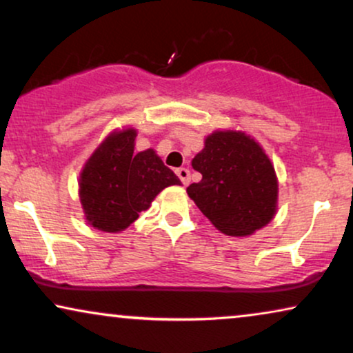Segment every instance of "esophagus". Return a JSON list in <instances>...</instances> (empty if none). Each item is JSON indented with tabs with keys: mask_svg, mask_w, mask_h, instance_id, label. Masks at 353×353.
<instances>
[{
	"mask_svg": "<svg viewBox=\"0 0 353 353\" xmlns=\"http://www.w3.org/2000/svg\"><path fill=\"white\" fill-rule=\"evenodd\" d=\"M176 174L177 176H179V179H181V182L184 185H189L190 184V171L187 168H179L176 171Z\"/></svg>",
	"mask_w": 353,
	"mask_h": 353,
	"instance_id": "esophagus-1",
	"label": "esophagus"
}]
</instances>
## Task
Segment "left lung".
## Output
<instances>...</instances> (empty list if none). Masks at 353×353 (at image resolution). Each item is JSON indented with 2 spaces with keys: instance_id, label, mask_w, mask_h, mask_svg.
<instances>
[{
  "instance_id": "left-lung-1",
  "label": "left lung",
  "mask_w": 353,
  "mask_h": 353,
  "mask_svg": "<svg viewBox=\"0 0 353 353\" xmlns=\"http://www.w3.org/2000/svg\"><path fill=\"white\" fill-rule=\"evenodd\" d=\"M192 168L202 181L187 187V194L221 233L249 236L275 216L279 181L274 164L251 135L215 130L205 138Z\"/></svg>"
}]
</instances>
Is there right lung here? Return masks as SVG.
<instances>
[{
	"instance_id": "add662e5",
	"label": "right lung",
	"mask_w": 353,
	"mask_h": 353,
	"mask_svg": "<svg viewBox=\"0 0 353 353\" xmlns=\"http://www.w3.org/2000/svg\"><path fill=\"white\" fill-rule=\"evenodd\" d=\"M137 130H114L89 156L79 174V200L88 223L119 233L151 207L163 189L181 185L154 150L135 153Z\"/></svg>"
}]
</instances>
